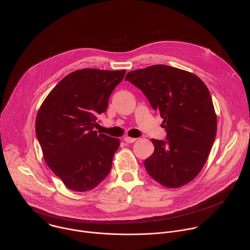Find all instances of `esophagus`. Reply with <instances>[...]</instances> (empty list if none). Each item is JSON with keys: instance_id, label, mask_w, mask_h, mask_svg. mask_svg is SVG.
<instances>
[{"instance_id": "esophagus-1", "label": "esophagus", "mask_w": 250, "mask_h": 250, "mask_svg": "<svg viewBox=\"0 0 250 250\" xmlns=\"http://www.w3.org/2000/svg\"><path fill=\"white\" fill-rule=\"evenodd\" d=\"M124 140H125V142H127V144H132V142H134V141L136 140V138H134V137H129V136H125V137L124 138Z\"/></svg>"}]
</instances>
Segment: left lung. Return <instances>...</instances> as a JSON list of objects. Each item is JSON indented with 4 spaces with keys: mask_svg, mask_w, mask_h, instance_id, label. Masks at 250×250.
I'll return each instance as SVG.
<instances>
[{
    "mask_svg": "<svg viewBox=\"0 0 250 250\" xmlns=\"http://www.w3.org/2000/svg\"><path fill=\"white\" fill-rule=\"evenodd\" d=\"M125 80L145 94L166 130V140L151 139L155 149L145 161L147 173L169 188L189 183L205 165L217 134L207 86L195 74L167 65L131 71Z\"/></svg>",
    "mask_w": 250,
    "mask_h": 250,
    "instance_id": "8db88e82",
    "label": "left lung"
}]
</instances>
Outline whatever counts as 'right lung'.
<instances>
[{
  "mask_svg": "<svg viewBox=\"0 0 250 250\" xmlns=\"http://www.w3.org/2000/svg\"><path fill=\"white\" fill-rule=\"evenodd\" d=\"M125 74V70L74 71L54 87L41 106L35 132L44 160L70 190H92L111 171L120 140L98 133L95 126Z\"/></svg>",
  "mask_w": 250,
  "mask_h": 250,
  "instance_id": "add662e5",
  "label": "right lung"
}]
</instances>
